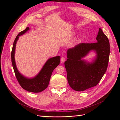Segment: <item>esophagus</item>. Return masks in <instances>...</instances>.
<instances>
[{
    "label": "esophagus",
    "mask_w": 120,
    "mask_h": 120,
    "mask_svg": "<svg viewBox=\"0 0 120 120\" xmlns=\"http://www.w3.org/2000/svg\"><path fill=\"white\" fill-rule=\"evenodd\" d=\"M65 60H66V59H65L64 57H61V59H60V61H61V63H64V61H65Z\"/></svg>",
    "instance_id": "esophagus-1"
}]
</instances>
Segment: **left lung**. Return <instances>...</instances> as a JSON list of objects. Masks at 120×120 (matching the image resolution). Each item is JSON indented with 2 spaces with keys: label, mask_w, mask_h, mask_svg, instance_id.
I'll return each instance as SVG.
<instances>
[{
  "label": "left lung",
  "mask_w": 120,
  "mask_h": 120,
  "mask_svg": "<svg viewBox=\"0 0 120 120\" xmlns=\"http://www.w3.org/2000/svg\"><path fill=\"white\" fill-rule=\"evenodd\" d=\"M96 42L81 43L67 50L64 62L68 84L76 91H83L96 86L106 72L110 56V43L99 28ZM93 51L96 56L92 62L83 58Z\"/></svg>",
  "instance_id": "8db88e82"
}]
</instances>
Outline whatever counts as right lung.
Instances as JSON below:
<instances>
[{
	"mask_svg": "<svg viewBox=\"0 0 120 120\" xmlns=\"http://www.w3.org/2000/svg\"><path fill=\"white\" fill-rule=\"evenodd\" d=\"M30 30L27 27L25 30L18 34L14 40L11 52V62L16 78L19 85L25 90L32 93H39L45 90L48 86L50 77L54 69L60 63V56L51 57L46 61L41 70L34 77L28 78L20 73L17 68L14 55L17 41L21 36Z\"/></svg>",
	"mask_w": 120,
	"mask_h": 120,
	"instance_id": "obj_1",
	"label": "right lung"
}]
</instances>
